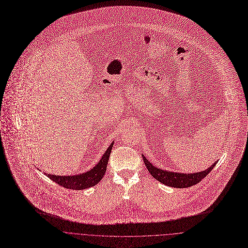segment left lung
Instances as JSON below:
<instances>
[{
  "instance_id": "left-lung-1",
  "label": "left lung",
  "mask_w": 248,
  "mask_h": 248,
  "mask_svg": "<svg viewBox=\"0 0 248 248\" xmlns=\"http://www.w3.org/2000/svg\"><path fill=\"white\" fill-rule=\"evenodd\" d=\"M142 159L144 162V165L146 166L148 172L151 173V175L159 181L160 183L172 186V187H188L191 186L197 183H200L204 177H206L209 172L215 167L216 163H213L211 167L207 168L206 170H203L202 172H195V173H189V174H185V173H177V172H170L167 170L159 169L158 167L153 165L148 159H146L142 155Z\"/></svg>"
}]
</instances>
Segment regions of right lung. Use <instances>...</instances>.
I'll list each match as a JSON object with an SVG mask.
<instances>
[{"instance_id":"obj_1","label":"right lung","mask_w":248,"mask_h":248,"mask_svg":"<svg viewBox=\"0 0 248 248\" xmlns=\"http://www.w3.org/2000/svg\"><path fill=\"white\" fill-rule=\"evenodd\" d=\"M113 142L114 141L110 143L107 152L102 156L101 160L98 161V163L90 171H87L79 175H73V176H57V175H51V174H46V176H47L49 179L54 181L55 183H57L58 185L70 189L79 190V189H84V188H88L93 186H95L103 179V177L107 172L108 162L109 160Z\"/></svg>"}]
</instances>
